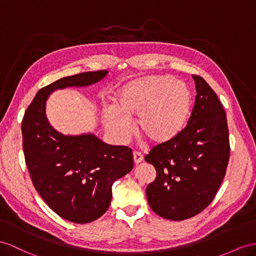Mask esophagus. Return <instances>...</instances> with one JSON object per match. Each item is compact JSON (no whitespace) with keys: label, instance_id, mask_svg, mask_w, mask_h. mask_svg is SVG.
<instances>
[{"label":"esophagus","instance_id":"34e87169","mask_svg":"<svg viewBox=\"0 0 256 256\" xmlns=\"http://www.w3.org/2000/svg\"><path fill=\"white\" fill-rule=\"evenodd\" d=\"M133 159H134L135 164H140L144 158H142V156L140 152H134L133 154Z\"/></svg>","mask_w":256,"mask_h":256}]
</instances>
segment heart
<instances>
[{
    "label": "heart",
    "instance_id": "1",
    "mask_svg": "<svg viewBox=\"0 0 256 256\" xmlns=\"http://www.w3.org/2000/svg\"><path fill=\"white\" fill-rule=\"evenodd\" d=\"M192 109V93L184 82L170 76L137 78L116 90L114 108L102 110L108 134L119 144L132 135L130 120L137 116L136 130L154 146L166 145L185 128Z\"/></svg>",
    "mask_w": 256,
    "mask_h": 256
}]
</instances>
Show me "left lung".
I'll return each instance as SVG.
<instances>
[{"instance_id": "obj_1", "label": "left lung", "mask_w": 256, "mask_h": 256, "mask_svg": "<svg viewBox=\"0 0 256 256\" xmlns=\"http://www.w3.org/2000/svg\"><path fill=\"white\" fill-rule=\"evenodd\" d=\"M190 119L171 142L145 156L156 171L146 188L150 208L163 218L184 220L202 212L214 199L229 161L225 110L218 95L199 76Z\"/></svg>"}]
</instances>
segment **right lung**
Returning a JSON list of instances; mask_svg holds the SVG:
<instances>
[{
    "label": "right lung",
    "mask_w": 256,
    "mask_h": 256,
    "mask_svg": "<svg viewBox=\"0 0 256 256\" xmlns=\"http://www.w3.org/2000/svg\"><path fill=\"white\" fill-rule=\"evenodd\" d=\"M107 70L64 76L38 92L26 110L22 132L26 163L36 192L53 211L86 224L107 211L114 182L132 171V150L104 142L93 133L64 135L48 119L46 102L56 90L100 82Z\"/></svg>",
    "instance_id": "add662e5"
}]
</instances>
